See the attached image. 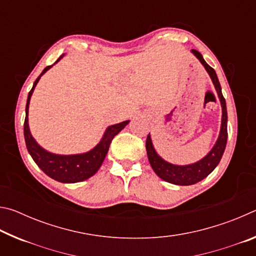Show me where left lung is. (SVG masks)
Masks as SVG:
<instances>
[{
  "instance_id": "obj_1",
  "label": "left lung",
  "mask_w": 256,
  "mask_h": 256,
  "mask_svg": "<svg viewBox=\"0 0 256 256\" xmlns=\"http://www.w3.org/2000/svg\"><path fill=\"white\" fill-rule=\"evenodd\" d=\"M194 54V56L200 60L201 64L204 66L208 74L210 76L212 84L214 86V89L216 94H218L220 104H222V126H220L219 136L216 138L214 146L212 149L208 152L206 157L198 160V162L194 164H174L166 162L157 154L154 146L152 144V140H151L150 133L148 134L146 142V154H148L149 162L152 167L154 172L157 174L160 178L164 180L168 183L175 184V185H192L196 184L198 182L204 180L206 177L210 174V172L218 166V164L222 159L224 148H226L227 144V107H226V100L222 96V86L219 84L218 76H216V71L212 68L209 64H208L203 56L198 53V50H190Z\"/></svg>"
}]
</instances>
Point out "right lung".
Segmentation results:
<instances>
[{
	"instance_id": "right-lung-1",
	"label": "right lung",
	"mask_w": 256,
	"mask_h": 256,
	"mask_svg": "<svg viewBox=\"0 0 256 256\" xmlns=\"http://www.w3.org/2000/svg\"><path fill=\"white\" fill-rule=\"evenodd\" d=\"M63 56L64 54L60 55L58 60H56L54 64L58 63ZM53 66H46L44 70H42L40 76L34 82L32 88L28 94L27 105H26V118L24 124V141L29 154L32 156L34 162L37 164V166L40 167L47 176H50V178H53L55 180L60 182V183H78V182L88 180L96 174L99 168H100L102 162L106 158V154L108 152V149H110L112 140L114 138L116 134H118L125 126H126L130 120H124L122 123L108 126L105 133H104L102 140L99 141V144L94 146V148L86 151L84 154H56L45 150L42 146L37 144V141L34 140V136H32V132H30L28 124V112L30 98L32 96V92L34 88H36L38 81H40L42 76L48 71Z\"/></svg>"
}]
</instances>
